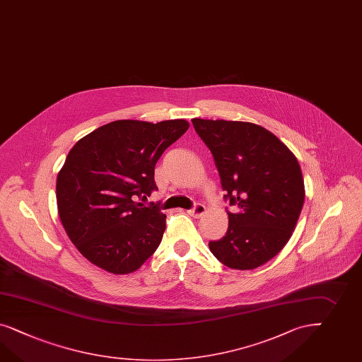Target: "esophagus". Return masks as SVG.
<instances>
[{"instance_id":"34e87169","label":"esophagus","mask_w":362,"mask_h":362,"mask_svg":"<svg viewBox=\"0 0 362 362\" xmlns=\"http://www.w3.org/2000/svg\"><path fill=\"white\" fill-rule=\"evenodd\" d=\"M206 212V206H203V204H196L195 208H192V209L188 211V215L192 216V217H195V218H200Z\"/></svg>"}]
</instances>
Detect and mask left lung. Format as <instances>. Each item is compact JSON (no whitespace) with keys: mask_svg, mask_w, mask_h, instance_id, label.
I'll return each mask as SVG.
<instances>
[{"mask_svg":"<svg viewBox=\"0 0 362 362\" xmlns=\"http://www.w3.org/2000/svg\"><path fill=\"white\" fill-rule=\"evenodd\" d=\"M211 150L221 186L235 214L228 212L226 235L209 243L225 266L252 270L288 243L303 208L304 180L296 156L267 129L243 121L194 118Z\"/></svg>","mask_w":362,"mask_h":362,"instance_id":"obj_1","label":"left lung"}]
</instances>
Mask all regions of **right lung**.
I'll return each instance as SVG.
<instances>
[{"instance_id": "1", "label": "right lung", "mask_w": 362, "mask_h": 362, "mask_svg": "<svg viewBox=\"0 0 362 362\" xmlns=\"http://www.w3.org/2000/svg\"><path fill=\"white\" fill-rule=\"evenodd\" d=\"M189 127L118 119L78 139L57 179L60 221L80 255L107 273L138 270L160 244L166 215L138 199L156 191L154 168Z\"/></svg>"}]
</instances>
